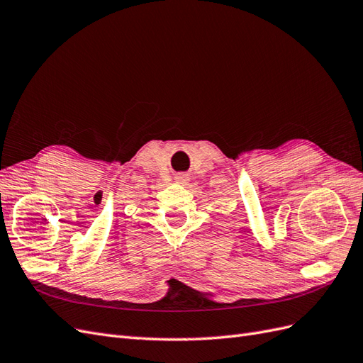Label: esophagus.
Returning a JSON list of instances; mask_svg holds the SVG:
<instances>
[{"label": "esophagus", "mask_w": 363, "mask_h": 363, "mask_svg": "<svg viewBox=\"0 0 363 363\" xmlns=\"http://www.w3.org/2000/svg\"><path fill=\"white\" fill-rule=\"evenodd\" d=\"M188 180H189V177L186 174H177V175H175V182L180 183V184H184Z\"/></svg>", "instance_id": "34e87169"}]
</instances>
